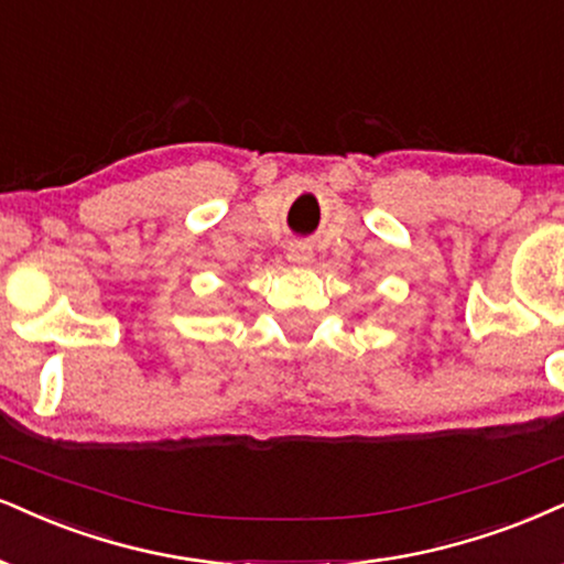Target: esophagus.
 Here are the masks:
<instances>
[{"label": "esophagus", "instance_id": "obj_1", "mask_svg": "<svg viewBox=\"0 0 564 564\" xmlns=\"http://www.w3.org/2000/svg\"><path fill=\"white\" fill-rule=\"evenodd\" d=\"M288 261L295 263V267H308L314 261V250L305 246V242H293L288 248Z\"/></svg>", "mask_w": 564, "mask_h": 564}]
</instances>
